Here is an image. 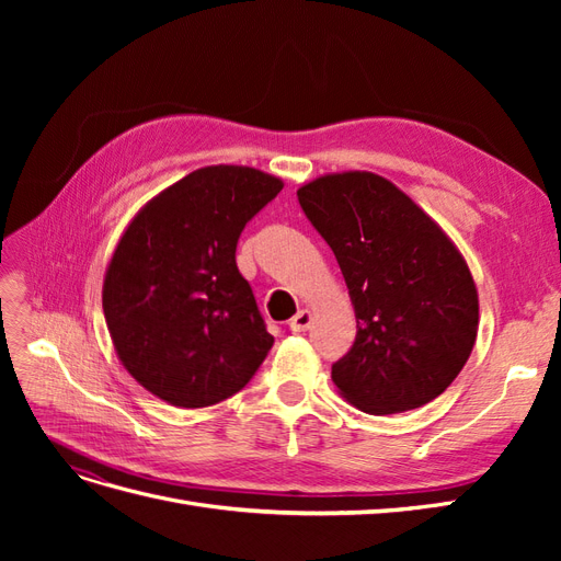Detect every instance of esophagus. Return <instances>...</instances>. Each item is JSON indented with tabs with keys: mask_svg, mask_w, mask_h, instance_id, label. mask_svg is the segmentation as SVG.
I'll use <instances>...</instances> for the list:
<instances>
[{
	"mask_svg": "<svg viewBox=\"0 0 561 561\" xmlns=\"http://www.w3.org/2000/svg\"><path fill=\"white\" fill-rule=\"evenodd\" d=\"M311 322H313L311 311L301 309V311H297V316L290 320V330H293V332H307V330L311 328Z\"/></svg>",
	"mask_w": 561,
	"mask_h": 561,
	"instance_id": "34e87169",
	"label": "esophagus"
}]
</instances>
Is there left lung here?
Listing matches in <instances>:
<instances>
[{"label":"left lung","mask_w":561,"mask_h":561,"mask_svg":"<svg viewBox=\"0 0 561 561\" xmlns=\"http://www.w3.org/2000/svg\"><path fill=\"white\" fill-rule=\"evenodd\" d=\"M299 206L342 268L358 320L332 381L367 414L435 400L458 377L480 322L463 254L393 182L330 173L297 190Z\"/></svg>","instance_id":"8db88e82"}]
</instances>
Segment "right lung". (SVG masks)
Instances as JSON below:
<instances>
[{"instance_id":"add662e5","label":"right lung","mask_w":561,"mask_h":561,"mask_svg":"<svg viewBox=\"0 0 561 561\" xmlns=\"http://www.w3.org/2000/svg\"><path fill=\"white\" fill-rule=\"evenodd\" d=\"M283 180L206 165L147 201L118 239L103 311L118 360L173 407H210L252 379L274 346L236 243Z\"/></svg>"}]
</instances>
